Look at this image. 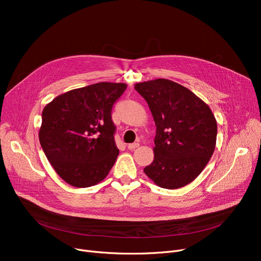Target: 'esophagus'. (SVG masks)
Listing matches in <instances>:
<instances>
[{"mask_svg": "<svg viewBox=\"0 0 261 261\" xmlns=\"http://www.w3.org/2000/svg\"><path fill=\"white\" fill-rule=\"evenodd\" d=\"M140 146V144L139 143H133V144H129L128 145V149L129 150H134V149H136Z\"/></svg>", "mask_w": 261, "mask_h": 261, "instance_id": "34e87169", "label": "esophagus"}]
</instances>
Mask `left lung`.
<instances>
[{
    "mask_svg": "<svg viewBox=\"0 0 261 261\" xmlns=\"http://www.w3.org/2000/svg\"><path fill=\"white\" fill-rule=\"evenodd\" d=\"M134 89L147 101L156 127L154 159L144 172L166 189L193 182L216 147L217 121L211 108L190 90L168 79L140 82Z\"/></svg>",
    "mask_w": 261,
    "mask_h": 261,
    "instance_id": "8db88e82",
    "label": "left lung"
}]
</instances>
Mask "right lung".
I'll return each mask as SVG.
<instances>
[{
	"label": "right lung",
	"mask_w": 261,
	"mask_h": 261,
	"mask_svg": "<svg viewBox=\"0 0 261 261\" xmlns=\"http://www.w3.org/2000/svg\"><path fill=\"white\" fill-rule=\"evenodd\" d=\"M126 84L98 82L63 93L42 111L39 141L63 181L85 188L101 182L119 150L111 111Z\"/></svg>",
	"instance_id": "obj_1"
}]
</instances>
